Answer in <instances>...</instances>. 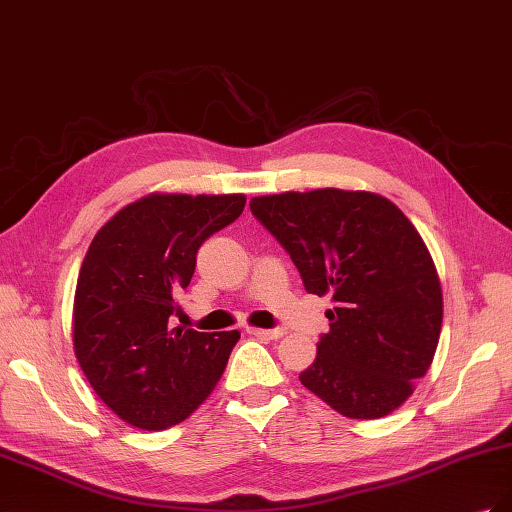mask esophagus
Listing matches in <instances>:
<instances>
[{
  "mask_svg": "<svg viewBox=\"0 0 512 512\" xmlns=\"http://www.w3.org/2000/svg\"><path fill=\"white\" fill-rule=\"evenodd\" d=\"M247 333L260 339H280L286 331L284 329H247Z\"/></svg>",
  "mask_w": 512,
  "mask_h": 512,
  "instance_id": "34e87169",
  "label": "esophagus"
}]
</instances>
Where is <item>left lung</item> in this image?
Returning a JSON list of instances; mask_svg holds the SVG:
<instances>
[{
  "instance_id": "1",
  "label": "left lung",
  "mask_w": 512,
  "mask_h": 512,
  "mask_svg": "<svg viewBox=\"0 0 512 512\" xmlns=\"http://www.w3.org/2000/svg\"><path fill=\"white\" fill-rule=\"evenodd\" d=\"M309 294H331L329 333L301 384L348 418H380L427 374L442 329V288L412 222L389 198L324 188L250 200Z\"/></svg>"
}]
</instances>
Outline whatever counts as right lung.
Returning <instances> with one entry per match:
<instances>
[{
    "label": "right lung",
    "mask_w": 512,
    "mask_h": 512,
    "mask_svg": "<svg viewBox=\"0 0 512 512\" xmlns=\"http://www.w3.org/2000/svg\"><path fill=\"white\" fill-rule=\"evenodd\" d=\"M243 194H151L91 241L74 294V354L96 395L132 427L188 418L220 382L239 331L170 329L198 247L235 222Z\"/></svg>",
    "instance_id": "add662e5"
}]
</instances>
